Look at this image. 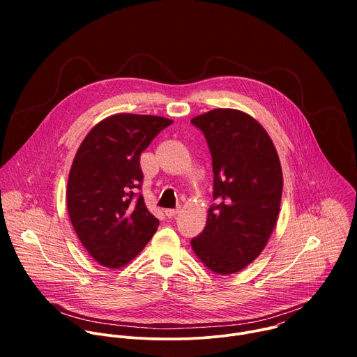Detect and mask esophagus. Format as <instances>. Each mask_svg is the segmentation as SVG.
I'll return each mask as SVG.
<instances>
[{
	"mask_svg": "<svg viewBox=\"0 0 357 357\" xmlns=\"http://www.w3.org/2000/svg\"><path fill=\"white\" fill-rule=\"evenodd\" d=\"M179 213V208H176V209H167L165 211V215L168 216V218H174V216H176Z\"/></svg>",
	"mask_w": 357,
	"mask_h": 357,
	"instance_id": "34e87169",
	"label": "esophagus"
}]
</instances>
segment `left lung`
<instances>
[{"instance_id":"1","label":"left lung","mask_w":357,"mask_h":357,"mask_svg":"<svg viewBox=\"0 0 357 357\" xmlns=\"http://www.w3.org/2000/svg\"><path fill=\"white\" fill-rule=\"evenodd\" d=\"M190 123L206 138L216 200L190 245L213 273L234 274L260 256L277 223L280 158L267 131L243 112L215 109Z\"/></svg>"}]
</instances>
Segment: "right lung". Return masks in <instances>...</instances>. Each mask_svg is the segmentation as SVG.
I'll return each mask as SVG.
<instances>
[{
    "mask_svg": "<svg viewBox=\"0 0 357 357\" xmlns=\"http://www.w3.org/2000/svg\"><path fill=\"white\" fill-rule=\"evenodd\" d=\"M172 120L114 114L80 144L68 181V212L90 256L101 266L128 264L157 231L141 192V152Z\"/></svg>",
    "mask_w": 357,
    "mask_h": 357,
    "instance_id": "add662e5",
    "label": "right lung"
}]
</instances>
